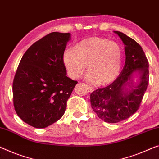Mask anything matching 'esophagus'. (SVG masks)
I'll use <instances>...</instances> for the list:
<instances>
[{"instance_id":"esophagus-1","label":"esophagus","mask_w":159,"mask_h":159,"mask_svg":"<svg viewBox=\"0 0 159 159\" xmlns=\"http://www.w3.org/2000/svg\"><path fill=\"white\" fill-rule=\"evenodd\" d=\"M89 91L90 92H93V91H94V88H93V87H91V86H89Z\"/></svg>"}]
</instances>
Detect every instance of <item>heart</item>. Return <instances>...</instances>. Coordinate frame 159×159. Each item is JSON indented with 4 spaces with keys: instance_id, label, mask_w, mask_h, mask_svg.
<instances>
[{
    "instance_id": "obj_1",
    "label": "heart",
    "mask_w": 159,
    "mask_h": 159,
    "mask_svg": "<svg viewBox=\"0 0 159 159\" xmlns=\"http://www.w3.org/2000/svg\"><path fill=\"white\" fill-rule=\"evenodd\" d=\"M63 61L72 79L79 78L89 64L86 80L91 84H106L113 81L121 69L123 52L117 43L100 37L84 39L74 50L66 49Z\"/></svg>"
}]
</instances>
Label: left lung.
I'll use <instances>...</instances> for the list:
<instances>
[{"instance_id":"obj_1","label":"left lung","mask_w":159,"mask_h":159,"mask_svg":"<svg viewBox=\"0 0 159 159\" xmlns=\"http://www.w3.org/2000/svg\"><path fill=\"white\" fill-rule=\"evenodd\" d=\"M124 44L125 62L122 71L109 86L90 95L91 107L99 118L118 123L136 112L147 89L148 61L141 46L119 31H113Z\"/></svg>"}]
</instances>
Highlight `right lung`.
Returning <instances> with one entry per match:
<instances>
[{
	"instance_id": "add662e5",
	"label": "right lung",
	"mask_w": 159,
	"mask_h": 159,
	"mask_svg": "<svg viewBox=\"0 0 159 159\" xmlns=\"http://www.w3.org/2000/svg\"><path fill=\"white\" fill-rule=\"evenodd\" d=\"M70 34L51 33L29 47L13 83V105L25 123L37 129L53 124L64 114L76 80L66 76L63 54Z\"/></svg>"
}]
</instances>
